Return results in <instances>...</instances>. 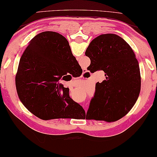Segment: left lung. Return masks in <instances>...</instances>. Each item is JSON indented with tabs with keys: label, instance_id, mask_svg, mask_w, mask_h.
I'll return each instance as SVG.
<instances>
[{
	"label": "left lung",
	"instance_id": "1",
	"mask_svg": "<svg viewBox=\"0 0 157 157\" xmlns=\"http://www.w3.org/2000/svg\"><path fill=\"white\" fill-rule=\"evenodd\" d=\"M86 56L90 71L102 70L105 79L95 84L86 119L111 122L128 114L139 97L141 77L139 62L132 49L115 34H103L89 44Z\"/></svg>",
	"mask_w": 157,
	"mask_h": 157
}]
</instances>
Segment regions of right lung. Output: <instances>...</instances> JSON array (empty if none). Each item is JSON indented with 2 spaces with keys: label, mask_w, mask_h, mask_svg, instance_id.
Instances as JSON below:
<instances>
[{
  "label": "right lung",
  "mask_w": 157,
  "mask_h": 157,
  "mask_svg": "<svg viewBox=\"0 0 157 157\" xmlns=\"http://www.w3.org/2000/svg\"><path fill=\"white\" fill-rule=\"evenodd\" d=\"M78 62L67 40L55 32L38 34L20 59L15 76L18 97L36 117L44 120L76 117L85 114L59 83Z\"/></svg>",
  "instance_id": "obj_1"
}]
</instances>
